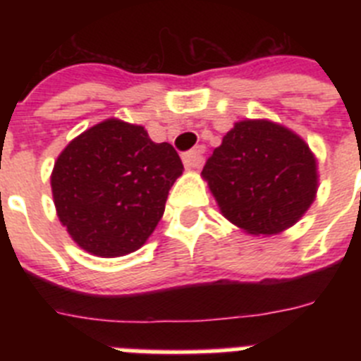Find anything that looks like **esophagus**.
I'll use <instances>...</instances> for the list:
<instances>
[{"label": "esophagus", "instance_id": "obj_1", "mask_svg": "<svg viewBox=\"0 0 361 361\" xmlns=\"http://www.w3.org/2000/svg\"><path fill=\"white\" fill-rule=\"evenodd\" d=\"M183 162L188 170H193V168H200L204 164V148L202 146H197L195 149L184 153Z\"/></svg>", "mask_w": 361, "mask_h": 361}]
</instances>
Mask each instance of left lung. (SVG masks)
<instances>
[{
	"label": "left lung",
	"instance_id": "1",
	"mask_svg": "<svg viewBox=\"0 0 361 361\" xmlns=\"http://www.w3.org/2000/svg\"><path fill=\"white\" fill-rule=\"evenodd\" d=\"M202 177L222 215L251 235L291 228L318 190L317 159L304 139L266 119L235 123Z\"/></svg>",
	"mask_w": 361,
	"mask_h": 361
}]
</instances>
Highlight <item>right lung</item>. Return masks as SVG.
<instances>
[{"mask_svg": "<svg viewBox=\"0 0 361 361\" xmlns=\"http://www.w3.org/2000/svg\"><path fill=\"white\" fill-rule=\"evenodd\" d=\"M184 166L142 126L106 119L78 135L54 164L56 212L73 242L97 257H123L148 240Z\"/></svg>", "mask_w": 361, "mask_h": 361, "instance_id": "1", "label": "right lung"}]
</instances>
